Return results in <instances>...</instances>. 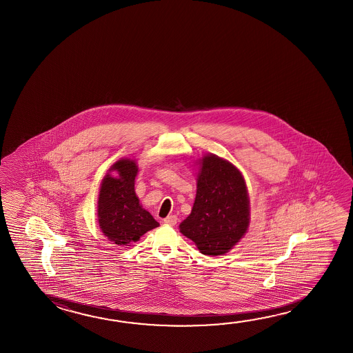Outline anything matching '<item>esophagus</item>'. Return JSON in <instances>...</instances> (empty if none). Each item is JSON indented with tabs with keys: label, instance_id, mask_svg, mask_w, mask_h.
<instances>
[{
	"label": "esophagus",
	"instance_id": "34e87169",
	"mask_svg": "<svg viewBox=\"0 0 353 353\" xmlns=\"http://www.w3.org/2000/svg\"><path fill=\"white\" fill-rule=\"evenodd\" d=\"M163 223L168 224V225H174V224L177 223V216H174V214H172V216H166V218L163 219Z\"/></svg>",
	"mask_w": 353,
	"mask_h": 353
}]
</instances>
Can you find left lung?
<instances>
[{
	"instance_id": "obj_1",
	"label": "left lung",
	"mask_w": 353,
	"mask_h": 353,
	"mask_svg": "<svg viewBox=\"0 0 353 353\" xmlns=\"http://www.w3.org/2000/svg\"><path fill=\"white\" fill-rule=\"evenodd\" d=\"M198 165L197 192L190 216L179 232L204 255H223L245 235L250 201L245 179L232 162L205 154Z\"/></svg>"
}]
</instances>
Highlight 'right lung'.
Listing matches in <instances>:
<instances>
[{"instance_id": "right-lung-1", "label": "right lung", "mask_w": 353, "mask_h": 353, "mask_svg": "<svg viewBox=\"0 0 353 353\" xmlns=\"http://www.w3.org/2000/svg\"><path fill=\"white\" fill-rule=\"evenodd\" d=\"M137 172L135 160L120 159L109 168L100 183L98 223L103 234L118 247L140 241L146 232L160 225L143 208L135 193Z\"/></svg>"}]
</instances>
